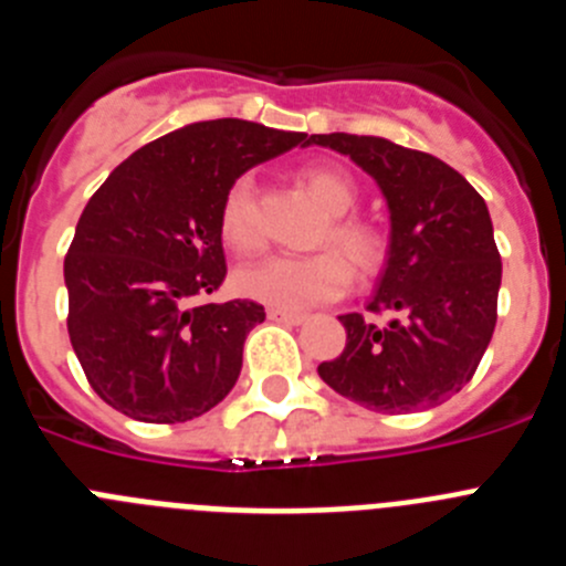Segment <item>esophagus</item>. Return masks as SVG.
<instances>
[{"label":"esophagus","mask_w":566,"mask_h":566,"mask_svg":"<svg viewBox=\"0 0 566 566\" xmlns=\"http://www.w3.org/2000/svg\"><path fill=\"white\" fill-rule=\"evenodd\" d=\"M269 319L272 323H283V326H300L303 319H306V314L300 312H286V308H269Z\"/></svg>","instance_id":"obj_1"}]
</instances>
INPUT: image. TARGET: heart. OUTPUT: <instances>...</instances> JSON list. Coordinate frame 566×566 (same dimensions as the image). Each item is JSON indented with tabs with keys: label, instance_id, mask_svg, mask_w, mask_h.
Masks as SVG:
<instances>
[{
	"label": "heart",
	"instance_id": "1",
	"mask_svg": "<svg viewBox=\"0 0 566 566\" xmlns=\"http://www.w3.org/2000/svg\"><path fill=\"white\" fill-rule=\"evenodd\" d=\"M317 207L328 214L323 243L343 249L359 269L371 272L382 263V234L371 223L348 218L357 203V189L343 169L308 167L300 172ZM221 238L234 252H249L260 243L258 214H254V184L249 175L227 189L221 203ZM234 289L243 297L258 300L286 312H303L308 306L339 297L352 286V263L334 249L314 254H269L234 272Z\"/></svg>",
	"mask_w": 566,
	"mask_h": 566
}]
</instances>
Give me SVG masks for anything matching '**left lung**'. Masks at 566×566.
Returning <instances> with one entry per match:
<instances>
[{
	"instance_id": "8db88e82",
	"label": "left lung",
	"mask_w": 566,
	"mask_h": 566,
	"mask_svg": "<svg viewBox=\"0 0 566 566\" xmlns=\"http://www.w3.org/2000/svg\"><path fill=\"white\" fill-rule=\"evenodd\" d=\"M371 175L388 203L391 238L368 308L382 328L343 314L345 348L317 374L379 413L437 408L476 374L496 328L502 286L493 223L482 195L444 161L377 135H312Z\"/></svg>"
}]
</instances>
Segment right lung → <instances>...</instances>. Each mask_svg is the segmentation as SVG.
I'll return each mask as SVG.
<instances>
[{
  "instance_id": "1",
  "label": "right lung",
  "mask_w": 566,
  "mask_h": 566,
  "mask_svg": "<svg viewBox=\"0 0 566 566\" xmlns=\"http://www.w3.org/2000/svg\"><path fill=\"white\" fill-rule=\"evenodd\" d=\"M292 147H308V135L243 118L187 124L135 149L90 198L64 258L67 334L115 411L187 422L232 391L266 312L252 300H195L227 277V189Z\"/></svg>"
}]
</instances>
